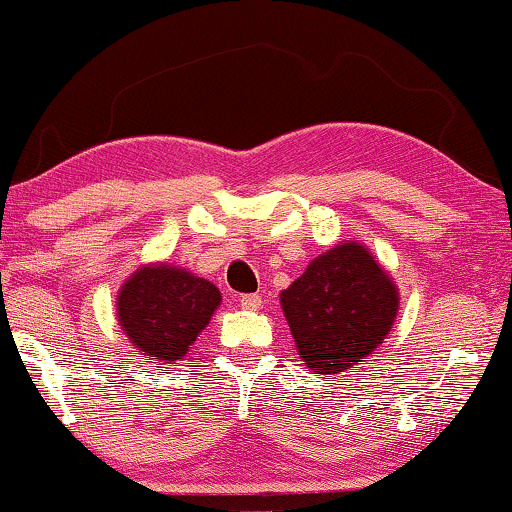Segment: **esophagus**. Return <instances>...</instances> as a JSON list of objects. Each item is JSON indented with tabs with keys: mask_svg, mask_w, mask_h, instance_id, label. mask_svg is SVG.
<instances>
[{
	"mask_svg": "<svg viewBox=\"0 0 512 512\" xmlns=\"http://www.w3.org/2000/svg\"><path fill=\"white\" fill-rule=\"evenodd\" d=\"M239 305L246 311H257L262 307V296H259V293H246V296L239 298Z\"/></svg>",
	"mask_w": 512,
	"mask_h": 512,
	"instance_id": "esophagus-1",
	"label": "esophagus"
}]
</instances>
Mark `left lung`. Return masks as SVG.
<instances>
[{
	"mask_svg": "<svg viewBox=\"0 0 512 512\" xmlns=\"http://www.w3.org/2000/svg\"><path fill=\"white\" fill-rule=\"evenodd\" d=\"M280 302L307 368L336 377L384 343L400 293L368 248L348 241L318 255Z\"/></svg>",
	"mask_w": 512,
	"mask_h": 512,
	"instance_id": "1",
	"label": "left lung"
}]
</instances>
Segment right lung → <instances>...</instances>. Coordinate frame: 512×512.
Instances as JSON below:
<instances>
[{
  "mask_svg": "<svg viewBox=\"0 0 512 512\" xmlns=\"http://www.w3.org/2000/svg\"><path fill=\"white\" fill-rule=\"evenodd\" d=\"M219 305L212 282L185 268L149 264L119 289L117 318L128 341L162 366L185 357Z\"/></svg>",
  "mask_w": 512,
  "mask_h": 512,
  "instance_id": "1",
  "label": "right lung"
}]
</instances>
